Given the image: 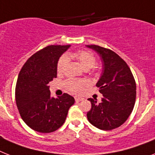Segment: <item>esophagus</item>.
I'll return each mask as SVG.
<instances>
[{
	"mask_svg": "<svg viewBox=\"0 0 155 155\" xmlns=\"http://www.w3.org/2000/svg\"><path fill=\"white\" fill-rule=\"evenodd\" d=\"M75 101H76L77 102L82 101H84V98L81 97H75Z\"/></svg>",
	"mask_w": 155,
	"mask_h": 155,
	"instance_id": "obj_1",
	"label": "esophagus"
}]
</instances>
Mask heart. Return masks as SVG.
I'll list each match as a JSON object with an SVG mask.
<instances>
[{"instance_id": "1", "label": "heart", "mask_w": 155, "mask_h": 155, "mask_svg": "<svg viewBox=\"0 0 155 155\" xmlns=\"http://www.w3.org/2000/svg\"><path fill=\"white\" fill-rule=\"evenodd\" d=\"M69 58L77 60L80 63L84 70H89L93 67L96 63V58L91 52L86 51H79L64 54L60 58L58 62L57 70L59 73L63 72L66 69ZM86 85V81L81 79H68L65 81V86L69 91L73 93H80L82 91L84 87Z\"/></svg>"}]
</instances>
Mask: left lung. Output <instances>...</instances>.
Wrapping results in <instances>:
<instances>
[{
    "label": "left lung",
    "mask_w": 155,
    "mask_h": 155,
    "mask_svg": "<svg viewBox=\"0 0 155 155\" xmlns=\"http://www.w3.org/2000/svg\"><path fill=\"white\" fill-rule=\"evenodd\" d=\"M99 54L101 76L97 83L103 97L101 101L89 98L92 108L87 118L93 126L104 131L112 130L127 120L136 97V85L127 64L111 50L97 45H86Z\"/></svg>",
    "instance_id": "left-lung-1"
}]
</instances>
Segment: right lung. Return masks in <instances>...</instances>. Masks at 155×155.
Listing matches in <instances>:
<instances>
[{"label": "right lung", "mask_w": 155, "mask_h": 155, "mask_svg": "<svg viewBox=\"0 0 155 155\" xmlns=\"http://www.w3.org/2000/svg\"><path fill=\"white\" fill-rule=\"evenodd\" d=\"M70 45H51L28 59L16 86V102L24 123L34 131L53 132L66 120L74 98L67 93L51 97L48 83L57 78L59 58Z\"/></svg>", "instance_id": "1"}]
</instances>
